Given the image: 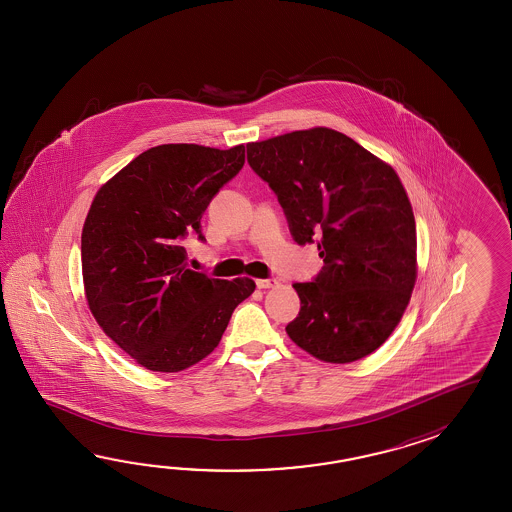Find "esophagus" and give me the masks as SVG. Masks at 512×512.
<instances>
[{
	"label": "esophagus",
	"instance_id": "esophagus-1",
	"mask_svg": "<svg viewBox=\"0 0 512 512\" xmlns=\"http://www.w3.org/2000/svg\"><path fill=\"white\" fill-rule=\"evenodd\" d=\"M256 285H258V289H271L274 285H278V280H272V278H267V280H256Z\"/></svg>",
	"mask_w": 512,
	"mask_h": 512
}]
</instances>
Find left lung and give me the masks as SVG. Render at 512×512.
<instances>
[{"label": "left lung", "instance_id": "1", "mask_svg": "<svg viewBox=\"0 0 512 512\" xmlns=\"http://www.w3.org/2000/svg\"><path fill=\"white\" fill-rule=\"evenodd\" d=\"M294 241L318 240L324 269L294 283L300 313L285 331L315 359L348 364L381 348L401 322L417 278L414 210L392 166L329 128L247 144Z\"/></svg>", "mask_w": 512, "mask_h": 512}]
</instances>
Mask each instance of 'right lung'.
I'll list each match as a JSON object with an SVG mask.
<instances>
[{
  "label": "right lung",
  "mask_w": 512,
  "mask_h": 512,
  "mask_svg": "<svg viewBox=\"0 0 512 512\" xmlns=\"http://www.w3.org/2000/svg\"><path fill=\"white\" fill-rule=\"evenodd\" d=\"M245 163V146L161 144L98 188L82 229V278L98 326L142 368L183 371L210 355L256 283L186 267L219 188Z\"/></svg>",
  "instance_id": "add662e5"
}]
</instances>
